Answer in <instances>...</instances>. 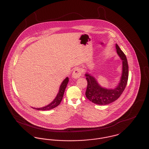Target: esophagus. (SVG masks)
<instances>
[{"mask_svg":"<svg viewBox=\"0 0 149 149\" xmlns=\"http://www.w3.org/2000/svg\"><path fill=\"white\" fill-rule=\"evenodd\" d=\"M82 71L79 68H76L73 72H72V78L74 79H78L80 78V77L81 75Z\"/></svg>","mask_w":149,"mask_h":149,"instance_id":"1","label":"esophagus"}]
</instances>
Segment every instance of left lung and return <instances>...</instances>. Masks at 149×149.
Here are the masks:
<instances>
[{"label":"left lung","mask_w":149,"mask_h":149,"mask_svg":"<svg viewBox=\"0 0 149 149\" xmlns=\"http://www.w3.org/2000/svg\"><path fill=\"white\" fill-rule=\"evenodd\" d=\"M117 52L122 60V74L120 82L114 89H107L102 88L92 76L86 74L88 85L85 92L86 98L95 104L106 105L118 99L124 91L128 78V65L127 60L123 52L117 44L116 45Z\"/></svg>","instance_id":"1"}]
</instances>
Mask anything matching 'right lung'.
<instances>
[{
  "instance_id": "obj_1",
  "label": "right lung",
  "mask_w": 149,
  "mask_h": 149,
  "mask_svg": "<svg viewBox=\"0 0 149 149\" xmlns=\"http://www.w3.org/2000/svg\"><path fill=\"white\" fill-rule=\"evenodd\" d=\"M69 81V78H66L64 81H63V83H61V84L60 86V89H59V92L58 93L56 97L55 98V99L50 103L49 105L43 107L42 108H34L36 109L37 110H41V111H47V110H50L51 109H53L57 106H58L60 103H61L63 97L64 95V92L65 90V88L67 86L68 83Z\"/></svg>"
}]
</instances>
